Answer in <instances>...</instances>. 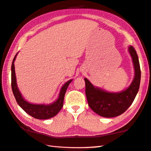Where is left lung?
Here are the masks:
<instances>
[{
    "label": "left lung",
    "instance_id": "left-lung-1",
    "mask_svg": "<svg viewBox=\"0 0 151 151\" xmlns=\"http://www.w3.org/2000/svg\"><path fill=\"white\" fill-rule=\"evenodd\" d=\"M133 61L135 76L131 85L124 91L119 93H109L94 87L85 78V93L91 109L104 117H115L125 112L133 102L139 88L141 70L136 51L132 46L128 47Z\"/></svg>",
    "mask_w": 151,
    "mask_h": 151
}]
</instances>
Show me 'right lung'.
<instances>
[{"mask_svg": "<svg viewBox=\"0 0 151 151\" xmlns=\"http://www.w3.org/2000/svg\"><path fill=\"white\" fill-rule=\"evenodd\" d=\"M17 53L15 55L12 64V89L17 104L24 111L32 117L37 119H48L53 117L60 111L63 106V101L67 88L72 79L68 81L60 89L58 99L51 104H30L24 99L17 86L16 76L15 72L14 61Z\"/></svg>", "mask_w": 151, "mask_h": 151, "instance_id": "right-lung-1", "label": "right lung"}]
</instances>
